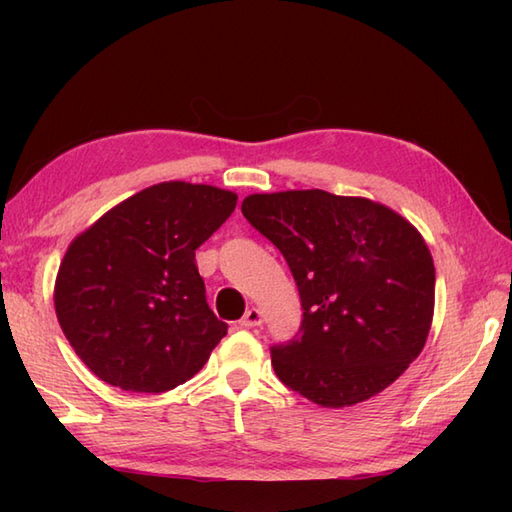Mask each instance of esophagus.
Here are the masks:
<instances>
[{
    "label": "esophagus",
    "instance_id": "obj_1",
    "mask_svg": "<svg viewBox=\"0 0 512 512\" xmlns=\"http://www.w3.org/2000/svg\"><path fill=\"white\" fill-rule=\"evenodd\" d=\"M262 321H264L262 312H259L257 308H250V310H246V314L239 323H242V328H257V325H262Z\"/></svg>",
    "mask_w": 512,
    "mask_h": 512
}]
</instances>
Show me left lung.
<instances>
[{
	"label": "left lung",
	"mask_w": 512,
	"mask_h": 512,
	"mask_svg": "<svg viewBox=\"0 0 512 512\" xmlns=\"http://www.w3.org/2000/svg\"><path fill=\"white\" fill-rule=\"evenodd\" d=\"M242 213L286 257L303 321L270 350L281 383L341 409L387 389L422 352L436 268L418 228L389 206L321 189L253 193Z\"/></svg>",
	"instance_id": "left-lung-1"
}]
</instances>
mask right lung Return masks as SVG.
Masks as SVG:
<instances>
[{"mask_svg":"<svg viewBox=\"0 0 512 512\" xmlns=\"http://www.w3.org/2000/svg\"><path fill=\"white\" fill-rule=\"evenodd\" d=\"M237 195L160 182L116 204L72 239L54 281V310L76 356L105 383L169 391L200 372L228 325L206 303L195 248Z\"/></svg>","mask_w":512,"mask_h":512,"instance_id":"obj_1","label":"right lung"}]
</instances>
